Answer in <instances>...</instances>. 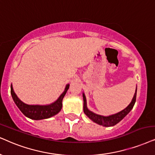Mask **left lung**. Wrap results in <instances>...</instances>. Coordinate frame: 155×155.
I'll use <instances>...</instances> for the list:
<instances>
[{
	"instance_id": "obj_1",
	"label": "left lung",
	"mask_w": 155,
	"mask_h": 155,
	"mask_svg": "<svg viewBox=\"0 0 155 155\" xmlns=\"http://www.w3.org/2000/svg\"><path fill=\"white\" fill-rule=\"evenodd\" d=\"M137 87H136L135 90V93L133 97L132 101H131L130 104L123 110L119 111L118 113L114 114L109 115V116H102V115L97 114L94 113L93 111H90L87 107V99H86V96L83 93V99H84V112L89 118L94 121V122L97 123V124L101 125L103 127H112L119 123L121 120H122L132 110L133 107H134L135 101H136L137 97Z\"/></svg>"
}]
</instances>
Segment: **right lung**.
<instances>
[{
    "label": "right lung",
    "instance_id": "obj_1",
    "mask_svg": "<svg viewBox=\"0 0 155 155\" xmlns=\"http://www.w3.org/2000/svg\"><path fill=\"white\" fill-rule=\"evenodd\" d=\"M68 88H69V84H66L63 93L54 102L46 105L27 104L23 102L15 94L12 84L11 87V94L18 108L20 109L21 112L25 117L29 119H34V120H41V119H48L54 117L59 112L62 108V101H63L64 96L67 92Z\"/></svg>",
    "mask_w": 155,
    "mask_h": 155
}]
</instances>
